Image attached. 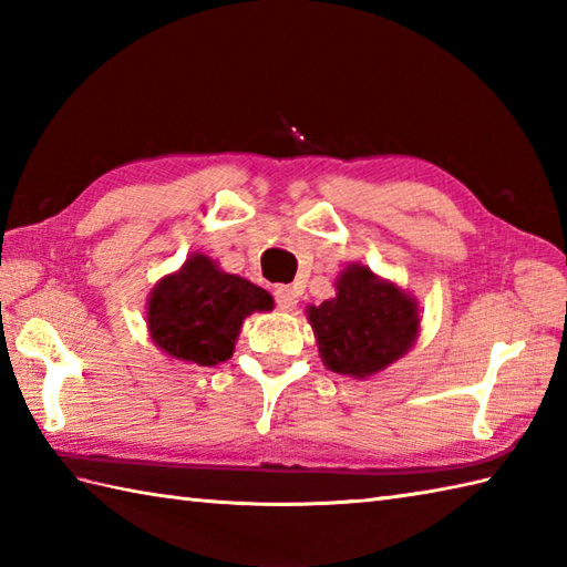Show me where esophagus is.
Masks as SVG:
<instances>
[{
  "instance_id": "esophagus-1",
  "label": "esophagus",
  "mask_w": 567,
  "mask_h": 567,
  "mask_svg": "<svg viewBox=\"0 0 567 567\" xmlns=\"http://www.w3.org/2000/svg\"><path fill=\"white\" fill-rule=\"evenodd\" d=\"M275 302H277V307H280L282 311H292L295 307H297V292L292 290V287H287V285H280V287H275Z\"/></svg>"
}]
</instances>
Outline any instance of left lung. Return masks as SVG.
Segmentation results:
<instances>
[{
    "label": "left lung",
    "instance_id": "8db88e82",
    "mask_svg": "<svg viewBox=\"0 0 567 567\" xmlns=\"http://www.w3.org/2000/svg\"><path fill=\"white\" fill-rule=\"evenodd\" d=\"M323 365L339 375L368 378L400 360L419 336V307L394 282L365 265H348L336 297L307 307Z\"/></svg>",
    "mask_w": 567,
    "mask_h": 567
}]
</instances>
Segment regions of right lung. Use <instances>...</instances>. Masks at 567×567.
<instances>
[{
    "label": "right lung",
    "instance_id": "obj_1",
    "mask_svg": "<svg viewBox=\"0 0 567 567\" xmlns=\"http://www.w3.org/2000/svg\"><path fill=\"white\" fill-rule=\"evenodd\" d=\"M272 297L246 277L219 270L195 252L183 268L165 275L148 297V331L163 353L197 365H219L252 311H270Z\"/></svg>",
    "mask_w": 567,
    "mask_h": 567
}]
</instances>
